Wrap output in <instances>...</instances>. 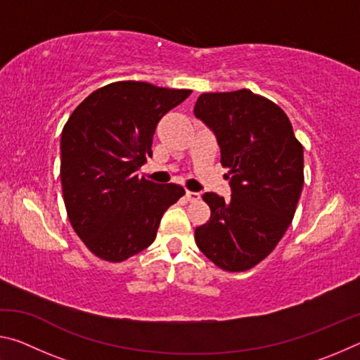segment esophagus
I'll return each mask as SVG.
<instances>
[{"label":"esophagus","mask_w":360,"mask_h":360,"mask_svg":"<svg viewBox=\"0 0 360 360\" xmlns=\"http://www.w3.org/2000/svg\"><path fill=\"white\" fill-rule=\"evenodd\" d=\"M186 197H187L188 202H198V200L202 198V195H200V192H191V191H187V192H186Z\"/></svg>","instance_id":"1"}]
</instances>
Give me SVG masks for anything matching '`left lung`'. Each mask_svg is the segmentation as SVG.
<instances>
[{
    "label": "left lung",
    "mask_w": 360,
    "mask_h": 360,
    "mask_svg": "<svg viewBox=\"0 0 360 360\" xmlns=\"http://www.w3.org/2000/svg\"><path fill=\"white\" fill-rule=\"evenodd\" d=\"M193 114L216 136L231 188L230 200L203 195L211 217L195 229V241L222 270H249L292 222L303 188V146L283 109L246 89L202 94Z\"/></svg>",
    "instance_id": "left-lung-1"
}]
</instances>
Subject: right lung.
<instances>
[{
	"label": "right lung",
	"instance_id": "add662e5",
	"mask_svg": "<svg viewBox=\"0 0 360 360\" xmlns=\"http://www.w3.org/2000/svg\"><path fill=\"white\" fill-rule=\"evenodd\" d=\"M191 90L122 81L90 94L60 139L63 200L70 222L90 251L122 262L152 245L162 216L186 193L136 172L152 157L157 124Z\"/></svg>",
	"mask_w": 360,
	"mask_h": 360
}]
</instances>
